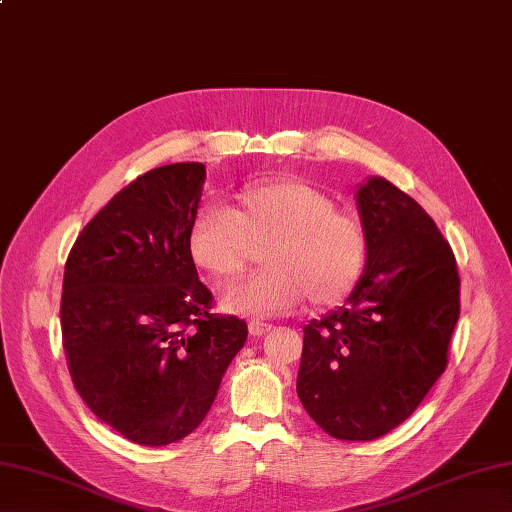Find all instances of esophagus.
I'll return each instance as SVG.
<instances>
[{
    "label": "esophagus",
    "mask_w": 512,
    "mask_h": 512,
    "mask_svg": "<svg viewBox=\"0 0 512 512\" xmlns=\"http://www.w3.org/2000/svg\"><path fill=\"white\" fill-rule=\"evenodd\" d=\"M271 330V323H267V321H258V319H252L249 321V334H254V336H263L265 332H269Z\"/></svg>",
    "instance_id": "34e87169"
}]
</instances>
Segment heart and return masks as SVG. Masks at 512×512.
I'll use <instances>...</instances> for the list:
<instances>
[{
    "mask_svg": "<svg viewBox=\"0 0 512 512\" xmlns=\"http://www.w3.org/2000/svg\"><path fill=\"white\" fill-rule=\"evenodd\" d=\"M263 247L267 271L226 291L230 313L282 315L304 299L328 308L352 293L367 258L360 221L297 180L245 186L230 208L206 204L189 232L193 263L217 280L239 278Z\"/></svg>",
    "mask_w": 512,
    "mask_h": 512,
    "instance_id": "1",
    "label": "heart"
}]
</instances>
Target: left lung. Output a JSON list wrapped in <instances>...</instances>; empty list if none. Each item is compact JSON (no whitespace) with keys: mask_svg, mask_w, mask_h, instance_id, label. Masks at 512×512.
I'll return each mask as SVG.
<instances>
[{"mask_svg":"<svg viewBox=\"0 0 512 512\" xmlns=\"http://www.w3.org/2000/svg\"><path fill=\"white\" fill-rule=\"evenodd\" d=\"M356 202L367 265L347 304L304 328L297 395L334 439L373 441L413 415L445 371L460 278L413 197L371 178Z\"/></svg>","mask_w":512,"mask_h":512,"instance_id":"obj_1","label":"left lung"}]
</instances>
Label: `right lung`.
<instances>
[{"label": "right lung", "mask_w": 512, "mask_h": 512, "mask_svg": "<svg viewBox=\"0 0 512 512\" xmlns=\"http://www.w3.org/2000/svg\"><path fill=\"white\" fill-rule=\"evenodd\" d=\"M202 162L143 173L86 223L65 263L62 347L73 386L112 430L176 443L208 415L247 323L210 313L189 232Z\"/></svg>", "instance_id": "obj_1"}]
</instances>
